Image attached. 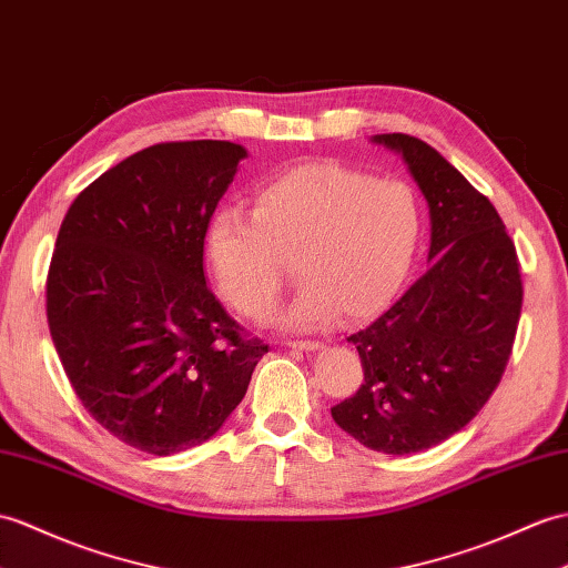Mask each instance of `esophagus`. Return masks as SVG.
I'll list each match as a JSON object with an SVG mask.
<instances>
[{
    "label": "esophagus",
    "instance_id": "34e87169",
    "mask_svg": "<svg viewBox=\"0 0 568 568\" xmlns=\"http://www.w3.org/2000/svg\"><path fill=\"white\" fill-rule=\"evenodd\" d=\"M287 346L297 351H320L324 344L322 341H287Z\"/></svg>",
    "mask_w": 568,
    "mask_h": 568
}]
</instances>
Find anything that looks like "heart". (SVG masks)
I'll list each match as a JSON object with an SVG mask.
<instances>
[{
    "mask_svg": "<svg viewBox=\"0 0 568 568\" xmlns=\"http://www.w3.org/2000/svg\"><path fill=\"white\" fill-rule=\"evenodd\" d=\"M420 240V207L404 181H377L332 162L285 171L261 186L252 213L210 222L207 261L230 305L261 320L293 275L302 285L283 326L310 328L341 312L367 320L399 293Z\"/></svg>",
    "mask_w": 568,
    "mask_h": 568,
    "instance_id": "obj_1",
    "label": "heart"
}]
</instances>
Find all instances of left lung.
I'll use <instances>...</instances> for the list:
<instances>
[{
	"mask_svg": "<svg viewBox=\"0 0 568 568\" xmlns=\"http://www.w3.org/2000/svg\"><path fill=\"white\" fill-rule=\"evenodd\" d=\"M373 142L402 154L430 213V268L363 332L365 382L332 408L336 424L385 455L428 450L463 430L504 377L516 341L523 281L504 220L424 140Z\"/></svg>",
	"mask_w": 568,
	"mask_h": 568,
	"instance_id": "8db88e82",
	"label": "left lung"
}]
</instances>
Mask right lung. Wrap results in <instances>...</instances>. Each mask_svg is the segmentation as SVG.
Here are the masks:
<instances>
[{
  "label": "right lung",
  "mask_w": 568,
  "mask_h": 568,
  "mask_svg": "<svg viewBox=\"0 0 568 568\" xmlns=\"http://www.w3.org/2000/svg\"><path fill=\"white\" fill-rule=\"evenodd\" d=\"M246 156L227 140L135 152L74 197L48 271V326L94 420L150 455L205 443L268 346L210 293V217Z\"/></svg>",
  "instance_id": "1"
}]
</instances>
